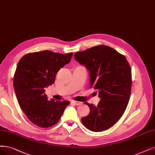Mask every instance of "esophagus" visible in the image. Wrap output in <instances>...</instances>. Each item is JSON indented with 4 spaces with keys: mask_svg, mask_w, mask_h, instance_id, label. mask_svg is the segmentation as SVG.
<instances>
[{
    "mask_svg": "<svg viewBox=\"0 0 155 155\" xmlns=\"http://www.w3.org/2000/svg\"><path fill=\"white\" fill-rule=\"evenodd\" d=\"M71 102L73 103V104L76 105H82V102H81V101H71Z\"/></svg>",
    "mask_w": 155,
    "mask_h": 155,
    "instance_id": "obj_1",
    "label": "esophagus"
}]
</instances>
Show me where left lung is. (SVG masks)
Here are the masks:
<instances>
[{
  "instance_id": "left-lung-1",
  "label": "left lung",
  "mask_w": 155,
  "mask_h": 155,
  "mask_svg": "<svg viewBox=\"0 0 155 155\" xmlns=\"http://www.w3.org/2000/svg\"><path fill=\"white\" fill-rule=\"evenodd\" d=\"M74 59L89 71L91 87L98 90L97 106L85 102L90 108L82 124L99 132L115 124L124 114L131 89V70L126 57L106 45H98L74 54Z\"/></svg>"
}]
</instances>
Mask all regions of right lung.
Listing matches in <instances>:
<instances>
[{
  "label": "right lung",
  "instance_id": "right-lung-1",
  "mask_svg": "<svg viewBox=\"0 0 155 155\" xmlns=\"http://www.w3.org/2000/svg\"><path fill=\"white\" fill-rule=\"evenodd\" d=\"M73 53L44 50L25 54L19 61L13 78L17 100L27 118L47 128L58 123L69 101L48 100L46 87L55 82L57 73L70 62Z\"/></svg>",
  "mask_w": 155,
  "mask_h": 155
}]
</instances>
